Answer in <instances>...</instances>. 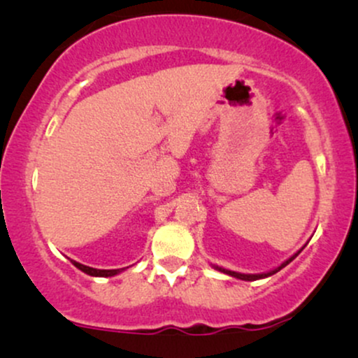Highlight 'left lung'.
Listing matches in <instances>:
<instances>
[{"label": "left lung", "instance_id": "1", "mask_svg": "<svg viewBox=\"0 0 358 358\" xmlns=\"http://www.w3.org/2000/svg\"><path fill=\"white\" fill-rule=\"evenodd\" d=\"M299 252H301V250H299ZM299 252H296L294 254L293 257H289L287 259V261H285L282 262L281 266H279V268H276L274 271H269V273H266V274H241V273H236V271H229V269H224V268H219V266H215V269H219V271H222V273H225V274H229V276H232V278H237V279H244V281H256V279H262V278H268V276H273L274 273H278V271H281L282 268H285V266H287L289 264L291 261H293L294 257L298 256Z\"/></svg>", "mask_w": 358, "mask_h": 358}]
</instances>
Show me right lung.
<instances>
[{
    "label": "right lung",
    "mask_w": 358,
    "mask_h": 358,
    "mask_svg": "<svg viewBox=\"0 0 358 358\" xmlns=\"http://www.w3.org/2000/svg\"><path fill=\"white\" fill-rule=\"evenodd\" d=\"M72 264L76 266L77 269H80L82 273L89 274V276H101V278H108V276H114V274L121 273V269H94V268H89V266L80 264V262H76V261H72Z\"/></svg>",
    "instance_id": "obj_1"
}]
</instances>
